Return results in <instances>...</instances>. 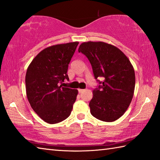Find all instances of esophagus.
<instances>
[{
    "instance_id": "1",
    "label": "esophagus",
    "mask_w": 160,
    "mask_h": 160,
    "mask_svg": "<svg viewBox=\"0 0 160 160\" xmlns=\"http://www.w3.org/2000/svg\"><path fill=\"white\" fill-rule=\"evenodd\" d=\"M84 91H85V89H78V92H79V93H82Z\"/></svg>"
}]
</instances>
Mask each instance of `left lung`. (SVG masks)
<instances>
[{
    "label": "left lung",
    "mask_w": 160,
    "mask_h": 160,
    "mask_svg": "<svg viewBox=\"0 0 160 160\" xmlns=\"http://www.w3.org/2000/svg\"><path fill=\"white\" fill-rule=\"evenodd\" d=\"M78 52L88 57L95 79L90 112L98 120L113 122L122 116L132 102L135 88V72L128 58L120 49L103 42H85ZM103 77L101 82L97 78Z\"/></svg>",
    "instance_id": "1"
}]
</instances>
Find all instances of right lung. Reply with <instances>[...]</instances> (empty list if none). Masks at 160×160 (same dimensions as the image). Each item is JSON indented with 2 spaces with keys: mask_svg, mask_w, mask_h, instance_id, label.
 <instances>
[{
  "mask_svg": "<svg viewBox=\"0 0 160 160\" xmlns=\"http://www.w3.org/2000/svg\"><path fill=\"white\" fill-rule=\"evenodd\" d=\"M78 42L50 46L40 52L28 66L26 91L31 108L49 124L69 117L76 100L77 89L63 88L68 64Z\"/></svg>",
  "mask_w": 160,
  "mask_h": 160,
  "instance_id": "add662e5",
  "label": "right lung"
}]
</instances>
